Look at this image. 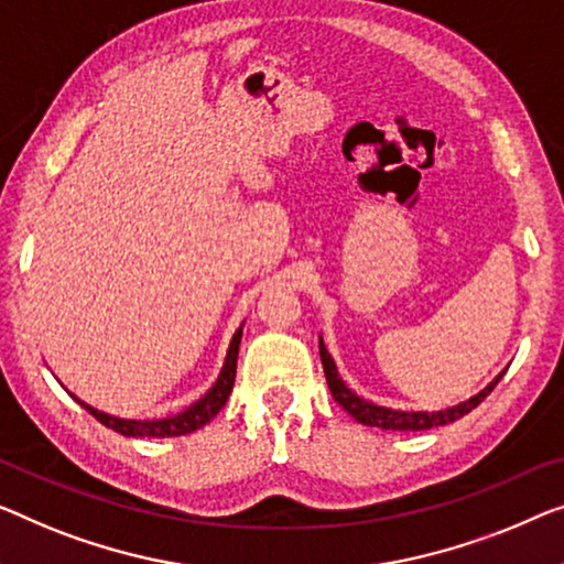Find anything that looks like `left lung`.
I'll return each mask as SVG.
<instances>
[{"label":"left lung","mask_w":564,"mask_h":564,"mask_svg":"<svg viewBox=\"0 0 564 564\" xmlns=\"http://www.w3.org/2000/svg\"><path fill=\"white\" fill-rule=\"evenodd\" d=\"M318 355H322L326 384H329L332 398L339 402L341 410H347V413L355 417L357 423L369 425V427H382V431H431V427L456 423L458 417L468 415L476 405H481V402L491 394V390L497 388L503 372H507V369L499 372L481 392H476L474 398L458 402V405H453V408H443V410H433V413H427V410L384 408V405H377V402L359 398V394L355 390H349L347 382L339 377V369H336V362L332 359L329 349H326L322 336H318Z\"/></svg>","instance_id":"left-lung-1"}]
</instances>
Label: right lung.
<instances>
[{
	"instance_id": "add662e5",
	"label": "right lung",
	"mask_w": 564,
	"mask_h": 564,
	"mask_svg": "<svg viewBox=\"0 0 564 564\" xmlns=\"http://www.w3.org/2000/svg\"><path fill=\"white\" fill-rule=\"evenodd\" d=\"M240 339H242V324L240 329L232 334L228 355H225V362L220 375L213 388H209L197 402H192L189 408H184L182 413L170 415V417H154V420H133V417H119L111 413H104L94 405H88L86 400H80L78 394L70 392V398L78 402L80 408H86L90 415H94L98 423H104L111 431L126 435V438H176V435H187L199 431L202 425H207L228 402L232 384H235V367H238V349H240Z\"/></svg>"
}]
</instances>
